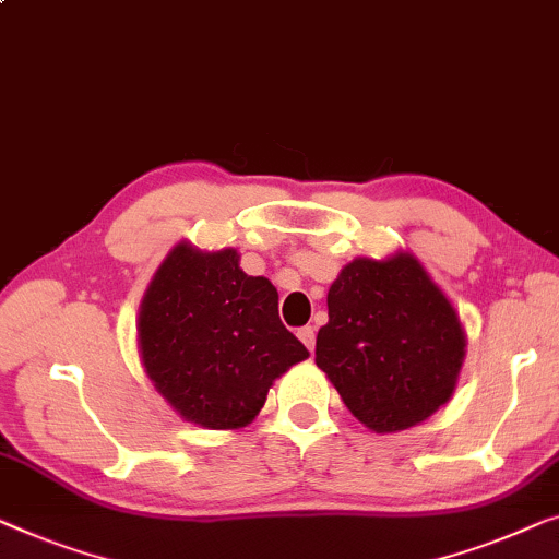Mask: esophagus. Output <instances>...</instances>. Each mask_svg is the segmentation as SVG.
<instances>
[{
    "label": "esophagus",
    "instance_id": "esophagus-1",
    "mask_svg": "<svg viewBox=\"0 0 559 559\" xmlns=\"http://www.w3.org/2000/svg\"><path fill=\"white\" fill-rule=\"evenodd\" d=\"M297 337L302 340V345L307 347V350L312 353V347H314V328H312V325L299 328V330H297Z\"/></svg>",
    "mask_w": 559,
    "mask_h": 559
}]
</instances>
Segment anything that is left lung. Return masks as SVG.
<instances>
[{
    "label": "left lung",
    "mask_w": 559,
    "mask_h": 559,
    "mask_svg": "<svg viewBox=\"0 0 559 559\" xmlns=\"http://www.w3.org/2000/svg\"><path fill=\"white\" fill-rule=\"evenodd\" d=\"M328 318L314 362L370 431H403L449 401L464 330L414 257L347 264L328 293Z\"/></svg>",
    "instance_id": "8db88e82"
}]
</instances>
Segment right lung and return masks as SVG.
I'll return each mask as SVG.
<instances>
[{
    "mask_svg": "<svg viewBox=\"0 0 559 559\" xmlns=\"http://www.w3.org/2000/svg\"><path fill=\"white\" fill-rule=\"evenodd\" d=\"M139 343L158 393L204 428L249 424L272 380L307 358L282 325L277 289L241 272L234 249L176 247L145 293Z\"/></svg>",
    "mask_w": 559,
    "mask_h": 559,
    "instance_id": "obj_1",
    "label": "right lung"
}]
</instances>
